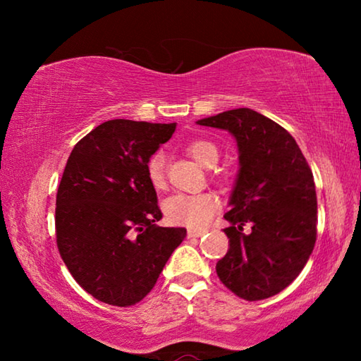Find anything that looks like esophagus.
<instances>
[{
  "instance_id": "34e87169",
  "label": "esophagus",
  "mask_w": 361,
  "mask_h": 361,
  "mask_svg": "<svg viewBox=\"0 0 361 361\" xmlns=\"http://www.w3.org/2000/svg\"><path fill=\"white\" fill-rule=\"evenodd\" d=\"M205 232H207L205 229H189L188 237H189V239H197V237H202Z\"/></svg>"
}]
</instances>
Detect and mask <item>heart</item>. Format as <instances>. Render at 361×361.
I'll use <instances>...</instances> for the list:
<instances>
[{
  "label": "heart",
  "mask_w": 361,
  "mask_h": 361,
  "mask_svg": "<svg viewBox=\"0 0 361 361\" xmlns=\"http://www.w3.org/2000/svg\"><path fill=\"white\" fill-rule=\"evenodd\" d=\"M188 154L202 167H213L218 162L219 149L209 140H192L186 145ZM146 175L152 186H166V157L161 151L146 162ZM218 210V200L212 194H176L164 204V213L172 224L188 228H204Z\"/></svg>",
  "instance_id": "b5f03b06"
}]
</instances>
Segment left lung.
I'll list each match as a JSON object with an SVG mask.
<instances>
[{"label":"left lung","instance_id":"left-lung-1","mask_svg":"<svg viewBox=\"0 0 361 361\" xmlns=\"http://www.w3.org/2000/svg\"><path fill=\"white\" fill-rule=\"evenodd\" d=\"M228 130L239 149V172L224 218L229 250L216 262L228 288L247 301L285 290L302 271L317 239L312 170L288 132L277 122L237 108L197 121ZM250 225V231H243Z\"/></svg>","mask_w":361,"mask_h":361}]
</instances>
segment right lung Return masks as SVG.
I'll return each instance as SVG.
<instances>
[{
    "label": "right lung",
    "mask_w": 361,
    "mask_h": 361,
    "mask_svg": "<svg viewBox=\"0 0 361 361\" xmlns=\"http://www.w3.org/2000/svg\"><path fill=\"white\" fill-rule=\"evenodd\" d=\"M172 124L106 121L79 140L57 191L60 256L82 288L102 302L142 301L185 240V228H161L146 162L169 142Z\"/></svg>",
    "instance_id": "1"
}]
</instances>
